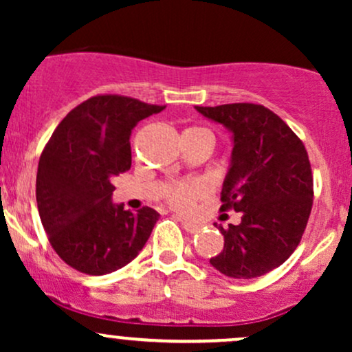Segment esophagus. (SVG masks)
Wrapping results in <instances>:
<instances>
[{
  "instance_id": "1",
  "label": "esophagus",
  "mask_w": 352,
  "mask_h": 352,
  "mask_svg": "<svg viewBox=\"0 0 352 352\" xmlns=\"http://www.w3.org/2000/svg\"><path fill=\"white\" fill-rule=\"evenodd\" d=\"M180 223H182V227H184L185 232H188V233H197L200 230L199 223H193V221L185 220V218H180Z\"/></svg>"
}]
</instances>
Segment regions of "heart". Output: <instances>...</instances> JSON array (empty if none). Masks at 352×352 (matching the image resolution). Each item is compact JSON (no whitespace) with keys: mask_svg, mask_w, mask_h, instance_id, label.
<instances>
[{"mask_svg":"<svg viewBox=\"0 0 352 352\" xmlns=\"http://www.w3.org/2000/svg\"><path fill=\"white\" fill-rule=\"evenodd\" d=\"M187 131L207 132L205 129L197 127L187 129ZM205 193H207V185L201 184V182H173V184L165 188V199H167L173 208L185 212V210L192 207L193 201L199 199V197H204Z\"/></svg>","mask_w":352,"mask_h":352,"instance_id":"1","label":"heart"}]
</instances>
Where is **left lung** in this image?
<instances>
[{"label":"left lung","mask_w":352,"mask_h":352,"mask_svg":"<svg viewBox=\"0 0 352 352\" xmlns=\"http://www.w3.org/2000/svg\"><path fill=\"white\" fill-rule=\"evenodd\" d=\"M195 109L232 134L220 210L241 213L238 225H218L225 245L210 263L236 280L263 276L292 256L305 233L313 207L308 152L285 120L265 106Z\"/></svg>","instance_id":"8db88e82"}]
</instances>
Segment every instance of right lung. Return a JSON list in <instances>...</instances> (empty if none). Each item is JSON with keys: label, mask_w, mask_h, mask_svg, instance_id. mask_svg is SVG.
Wrapping results in <instances>:
<instances>
[{"label": "right lung", "mask_w": 352, "mask_h": 352, "mask_svg": "<svg viewBox=\"0 0 352 352\" xmlns=\"http://www.w3.org/2000/svg\"><path fill=\"white\" fill-rule=\"evenodd\" d=\"M165 106L96 96L60 120L41 153L36 201L50 243L80 273L107 274L140 253L159 213L112 201V179L131 168V134Z\"/></svg>", "instance_id": "obj_1"}]
</instances>
